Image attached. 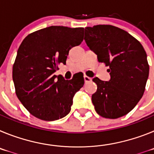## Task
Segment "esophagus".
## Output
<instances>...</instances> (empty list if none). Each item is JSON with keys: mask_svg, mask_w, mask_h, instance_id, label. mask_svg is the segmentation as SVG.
Returning a JSON list of instances; mask_svg holds the SVG:
<instances>
[{"mask_svg": "<svg viewBox=\"0 0 154 154\" xmlns=\"http://www.w3.org/2000/svg\"><path fill=\"white\" fill-rule=\"evenodd\" d=\"M84 80H85V82H90L92 80V79L90 77H88L86 75H84Z\"/></svg>", "mask_w": 154, "mask_h": 154, "instance_id": "34e87169", "label": "esophagus"}]
</instances>
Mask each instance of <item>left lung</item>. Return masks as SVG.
I'll list each match as a JSON object with an SVG mask.
<instances>
[{
	"mask_svg": "<svg viewBox=\"0 0 154 154\" xmlns=\"http://www.w3.org/2000/svg\"><path fill=\"white\" fill-rule=\"evenodd\" d=\"M84 39L110 72L109 82L92 79L97 85L92 96L96 112L109 119L126 115L142 98L149 76L143 47L126 31L112 25L86 27Z\"/></svg>",
	"mask_w": 154,
	"mask_h": 154,
	"instance_id": "1",
	"label": "left lung"
}]
</instances>
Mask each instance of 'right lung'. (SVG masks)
<instances>
[{"instance_id": "add662e5", "label": "right lung", "mask_w": 154, "mask_h": 154, "mask_svg": "<svg viewBox=\"0 0 154 154\" xmlns=\"http://www.w3.org/2000/svg\"><path fill=\"white\" fill-rule=\"evenodd\" d=\"M83 28L50 26L30 34L21 42L12 76L17 98L35 117L54 121L70 112L84 78L65 80L55 72L58 64H66L69 50L83 41Z\"/></svg>"}]
</instances>
